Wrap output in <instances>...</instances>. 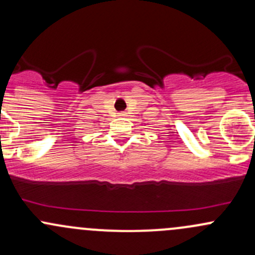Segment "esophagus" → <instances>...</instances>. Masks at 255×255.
Masks as SVG:
<instances>
[{
    "mask_svg": "<svg viewBox=\"0 0 255 255\" xmlns=\"http://www.w3.org/2000/svg\"><path fill=\"white\" fill-rule=\"evenodd\" d=\"M119 116H125V113H122L121 111V113H119Z\"/></svg>",
    "mask_w": 255,
    "mask_h": 255,
    "instance_id": "34e87169",
    "label": "esophagus"
}]
</instances>
